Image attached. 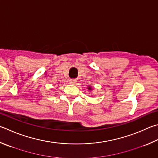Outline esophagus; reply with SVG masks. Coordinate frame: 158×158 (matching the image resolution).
I'll use <instances>...</instances> for the list:
<instances>
[{"label": "esophagus", "instance_id": "esophagus-1", "mask_svg": "<svg viewBox=\"0 0 158 158\" xmlns=\"http://www.w3.org/2000/svg\"><path fill=\"white\" fill-rule=\"evenodd\" d=\"M77 81L76 79H70V84H77Z\"/></svg>", "mask_w": 158, "mask_h": 158}]
</instances>
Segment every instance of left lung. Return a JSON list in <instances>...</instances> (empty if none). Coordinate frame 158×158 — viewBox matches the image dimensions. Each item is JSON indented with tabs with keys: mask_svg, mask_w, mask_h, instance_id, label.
Masks as SVG:
<instances>
[{
	"mask_svg": "<svg viewBox=\"0 0 158 158\" xmlns=\"http://www.w3.org/2000/svg\"><path fill=\"white\" fill-rule=\"evenodd\" d=\"M88 89H89V90H91V88H90V87H89V88H88Z\"/></svg>",
	"mask_w": 158,
	"mask_h": 158,
	"instance_id": "obj_1",
	"label": "left lung"
}]
</instances>
